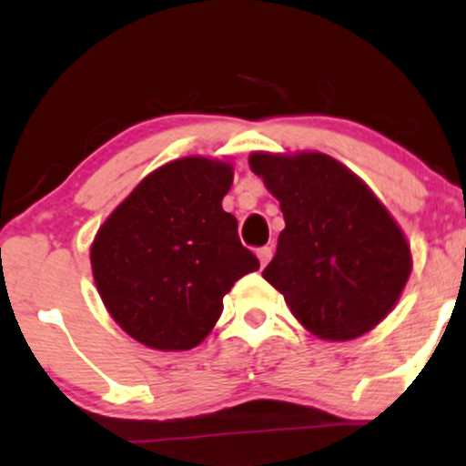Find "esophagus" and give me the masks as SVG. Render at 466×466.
Listing matches in <instances>:
<instances>
[{
    "instance_id": "obj_1",
    "label": "esophagus",
    "mask_w": 466,
    "mask_h": 466,
    "mask_svg": "<svg viewBox=\"0 0 466 466\" xmlns=\"http://www.w3.org/2000/svg\"><path fill=\"white\" fill-rule=\"evenodd\" d=\"M272 254H274V249H272V248H268V245H265V248H260V249H258L257 257H258V260H260V268H265V265H268L269 260H272Z\"/></svg>"
}]
</instances>
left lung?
Listing matches in <instances>:
<instances>
[{"label": "left lung", "instance_id": "1", "mask_svg": "<svg viewBox=\"0 0 466 466\" xmlns=\"http://www.w3.org/2000/svg\"><path fill=\"white\" fill-rule=\"evenodd\" d=\"M249 167L285 218L263 279L319 339L351 340L374 329L411 274L400 225L362 178L323 152H254Z\"/></svg>", "mask_w": 466, "mask_h": 466}]
</instances>
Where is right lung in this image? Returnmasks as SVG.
Listing matches in <instances>:
<instances>
[{"mask_svg":"<svg viewBox=\"0 0 466 466\" xmlns=\"http://www.w3.org/2000/svg\"><path fill=\"white\" fill-rule=\"evenodd\" d=\"M234 167L186 157L150 172L106 218L90 248L96 291L115 323L161 351L197 347L223 296L258 269L221 201Z\"/></svg>","mask_w":466,"mask_h":466,"instance_id":"obj_1","label":"right lung"}]
</instances>
